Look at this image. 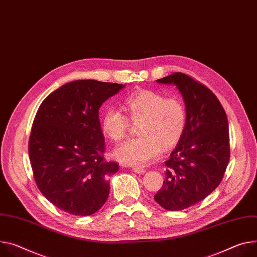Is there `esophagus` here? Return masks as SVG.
I'll return each instance as SVG.
<instances>
[{
  "instance_id": "obj_1",
  "label": "esophagus",
  "mask_w": 257,
  "mask_h": 257,
  "mask_svg": "<svg viewBox=\"0 0 257 257\" xmlns=\"http://www.w3.org/2000/svg\"><path fill=\"white\" fill-rule=\"evenodd\" d=\"M132 170H133L135 173H141V174H143V173H145V172H146V169H145V168L137 167V166L132 167Z\"/></svg>"
}]
</instances>
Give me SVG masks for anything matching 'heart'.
I'll return each mask as SVG.
<instances>
[{
  "label": "heart",
  "instance_id": "1",
  "mask_svg": "<svg viewBox=\"0 0 257 257\" xmlns=\"http://www.w3.org/2000/svg\"><path fill=\"white\" fill-rule=\"evenodd\" d=\"M130 119L138 123L137 137L130 138L114 150V157L125 165L144 166L161 154L162 147H174L184 132L186 112L177 98H165L153 91H142L124 103ZM126 114L114 107L107 108L101 119L103 133L114 142L124 138L129 129Z\"/></svg>",
  "mask_w": 257,
  "mask_h": 257
}]
</instances>
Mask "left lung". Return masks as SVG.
I'll return each instance as SVG.
<instances>
[{"label":"left lung","mask_w":257,"mask_h":257,"mask_svg":"<svg viewBox=\"0 0 257 257\" xmlns=\"http://www.w3.org/2000/svg\"><path fill=\"white\" fill-rule=\"evenodd\" d=\"M175 85L182 95L186 125L170 158L166 177L155 201L169 211L189 208L211 194L222 180L229 161L226 113L213 92L182 73L157 80Z\"/></svg>","instance_id":"obj_1"}]
</instances>
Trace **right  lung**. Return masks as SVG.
<instances>
[{
	"instance_id": "1",
	"label": "right lung",
	"mask_w": 257,
	"mask_h": 257,
	"mask_svg": "<svg viewBox=\"0 0 257 257\" xmlns=\"http://www.w3.org/2000/svg\"><path fill=\"white\" fill-rule=\"evenodd\" d=\"M125 85L78 80L46 97L33 123L29 156L44 197L62 211L88 216L109 195V177L118 172L107 162L99 108Z\"/></svg>"
}]
</instances>
